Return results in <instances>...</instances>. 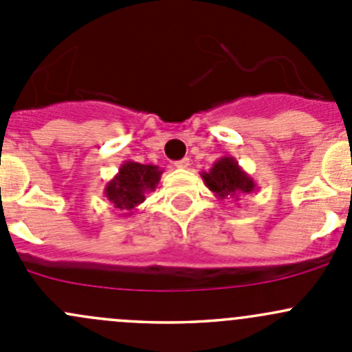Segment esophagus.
<instances>
[{
    "label": "esophagus",
    "mask_w": 352,
    "mask_h": 352,
    "mask_svg": "<svg viewBox=\"0 0 352 352\" xmlns=\"http://www.w3.org/2000/svg\"><path fill=\"white\" fill-rule=\"evenodd\" d=\"M173 165L177 166V168H189L190 166V160L189 158H182L179 160V162H175Z\"/></svg>",
    "instance_id": "esophagus-1"
}]
</instances>
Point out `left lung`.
Returning a JSON list of instances; mask_svg holds the SVG:
<instances>
[{
	"instance_id": "left-lung-1",
	"label": "left lung",
	"mask_w": 352,
	"mask_h": 352,
	"mask_svg": "<svg viewBox=\"0 0 352 352\" xmlns=\"http://www.w3.org/2000/svg\"><path fill=\"white\" fill-rule=\"evenodd\" d=\"M201 177L206 187L214 192L219 201L228 197L239 201L240 196H247L257 189L254 179L245 172L233 156H223L216 160L209 172H202Z\"/></svg>"
}]
</instances>
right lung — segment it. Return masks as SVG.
I'll list each match as a JSON object with an SVG mask.
<instances>
[{"label":"right lung","mask_w":352,"mask_h":352,"mask_svg":"<svg viewBox=\"0 0 352 352\" xmlns=\"http://www.w3.org/2000/svg\"><path fill=\"white\" fill-rule=\"evenodd\" d=\"M162 173L163 170L160 166L127 160L120 165L117 175L105 186V197L117 211L129 216L131 211L146 199V194L156 189Z\"/></svg>","instance_id":"add662e5"}]
</instances>
